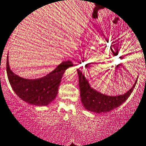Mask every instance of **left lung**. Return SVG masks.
<instances>
[{"mask_svg":"<svg viewBox=\"0 0 146 146\" xmlns=\"http://www.w3.org/2000/svg\"><path fill=\"white\" fill-rule=\"evenodd\" d=\"M77 70L82 104L86 110L96 113L110 112L119 107L131 96L138 80L137 78L133 87L124 94L115 96H107L90 87L88 81L82 72L79 69Z\"/></svg>","mask_w":146,"mask_h":146,"instance_id":"1","label":"left lung"}]
</instances>
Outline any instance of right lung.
<instances>
[{
  "label": "right lung",
  "mask_w": 146,
  "mask_h": 146,
  "mask_svg": "<svg viewBox=\"0 0 146 146\" xmlns=\"http://www.w3.org/2000/svg\"><path fill=\"white\" fill-rule=\"evenodd\" d=\"M73 66L70 60L63 61L55 70L44 77L26 79L20 77L11 70L8 56H7L6 70L10 84L20 98L29 104L43 106H48L54 100L63 73L66 69Z\"/></svg>",
  "instance_id": "obj_1"
}]
</instances>
